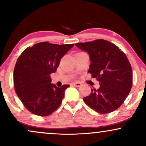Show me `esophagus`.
<instances>
[{
	"mask_svg": "<svg viewBox=\"0 0 146 146\" xmlns=\"http://www.w3.org/2000/svg\"><path fill=\"white\" fill-rule=\"evenodd\" d=\"M72 84L74 85V86H78V87L82 86V83L80 82H75L72 83Z\"/></svg>",
	"mask_w": 146,
	"mask_h": 146,
	"instance_id": "esophagus-1",
	"label": "esophagus"
}]
</instances>
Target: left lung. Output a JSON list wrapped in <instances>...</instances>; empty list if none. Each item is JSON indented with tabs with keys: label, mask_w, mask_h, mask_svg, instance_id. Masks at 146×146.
<instances>
[{
	"label": "left lung",
	"mask_w": 146,
	"mask_h": 146,
	"mask_svg": "<svg viewBox=\"0 0 146 146\" xmlns=\"http://www.w3.org/2000/svg\"><path fill=\"white\" fill-rule=\"evenodd\" d=\"M89 54L88 72L100 84L83 98L87 106L99 113H109L121 106L132 85V67L118 46L105 40L75 44Z\"/></svg>",
	"instance_id": "1"
}]
</instances>
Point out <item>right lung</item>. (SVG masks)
I'll return each mask as SVG.
<instances>
[{"label": "right lung", "instance_id": "1", "mask_svg": "<svg viewBox=\"0 0 146 146\" xmlns=\"http://www.w3.org/2000/svg\"><path fill=\"white\" fill-rule=\"evenodd\" d=\"M74 44H51L42 42L28 47L18 57L14 71L16 93L25 108L34 115L44 117L56 110L70 86L58 88L51 84L62 58Z\"/></svg>", "mask_w": 146, "mask_h": 146}]
</instances>
